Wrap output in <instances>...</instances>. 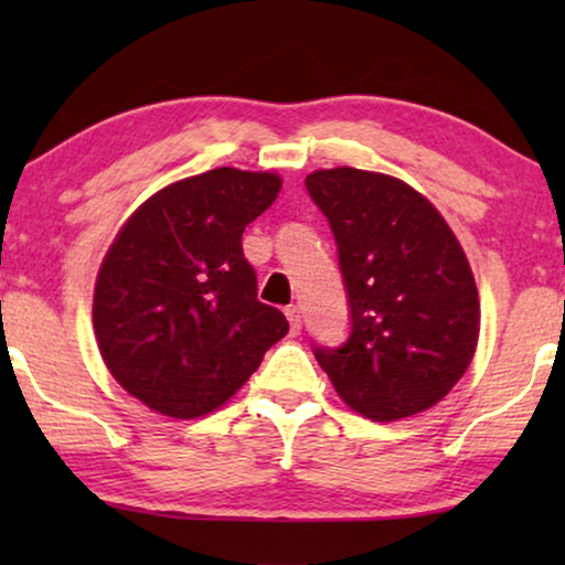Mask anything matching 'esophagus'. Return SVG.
Segmentation results:
<instances>
[{
	"instance_id": "esophagus-1",
	"label": "esophagus",
	"mask_w": 565,
	"mask_h": 565,
	"mask_svg": "<svg viewBox=\"0 0 565 565\" xmlns=\"http://www.w3.org/2000/svg\"><path fill=\"white\" fill-rule=\"evenodd\" d=\"M285 316H288L292 334H298L300 327H303V321H300V308L298 306H288V308H285Z\"/></svg>"
}]
</instances>
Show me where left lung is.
<instances>
[{"label": "left lung", "mask_w": 565, "mask_h": 565, "mask_svg": "<svg viewBox=\"0 0 565 565\" xmlns=\"http://www.w3.org/2000/svg\"><path fill=\"white\" fill-rule=\"evenodd\" d=\"M327 215L350 303L342 347H313L347 406L396 422L435 406L473 360L481 303L466 252L396 177L339 167L306 177Z\"/></svg>", "instance_id": "obj_1"}]
</instances>
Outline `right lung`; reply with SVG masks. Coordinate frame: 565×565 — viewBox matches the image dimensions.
<instances>
[{
	"label": "right lung",
	"mask_w": 565,
	"mask_h": 565,
	"mask_svg": "<svg viewBox=\"0 0 565 565\" xmlns=\"http://www.w3.org/2000/svg\"><path fill=\"white\" fill-rule=\"evenodd\" d=\"M282 180L218 167L151 195L107 249L95 285L97 347L130 396L174 419L226 404L288 334L257 298L242 234Z\"/></svg>",
	"instance_id": "1"
}]
</instances>
